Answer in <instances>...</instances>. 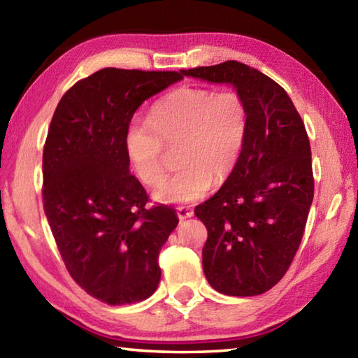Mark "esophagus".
<instances>
[{
	"label": "esophagus",
	"instance_id": "obj_1",
	"mask_svg": "<svg viewBox=\"0 0 358 358\" xmlns=\"http://www.w3.org/2000/svg\"><path fill=\"white\" fill-rule=\"evenodd\" d=\"M192 215H194V211L189 207H178L177 208V216H178L180 221L186 220V217H191Z\"/></svg>",
	"mask_w": 358,
	"mask_h": 358
}]
</instances>
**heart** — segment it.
<instances>
[{"label":"heart","instance_id":"obj_1","mask_svg":"<svg viewBox=\"0 0 358 358\" xmlns=\"http://www.w3.org/2000/svg\"><path fill=\"white\" fill-rule=\"evenodd\" d=\"M250 131V107L235 88L181 87L151 107L150 120H132L126 129L131 166L147 186L166 173V147L180 145L178 172L155 191L166 203H192L237 169Z\"/></svg>","mask_w":358,"mask_h":358}]
</instances>
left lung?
Returning a JSON list of instances; mask_svg holds the SVG:
<instances>
[{"label": "left lung", "instance_id": "left-lung-1", "mask_svg": "<svg viewBox=\"0 0 358 358\" xmlns=\"http://www.w3.org/2000/svg\"><path fill=\"white\" fill-rule=\"evenodd\" d=\"M181 74L232 83L250 107V131L237 169L194 213L208 230L202 265L210 286L234 296L264 294L292 264L313 203L305 123L281 85L240 62Z\"/></svg>", "mask_w": 358, "mask_h": 358}]
</instances>
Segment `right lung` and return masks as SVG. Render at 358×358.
<instances>
[{
	"instance_id": "obj_1",
	"label": "right lung",
	"mask_w": 358,
	"mask_h": 358,
	"mask_svg": "<svg viewBox=\"0 0 358 358\" xmlns=\"http://www.w3.org/2000/svg\"><path fill=\"white\" fill-rule=\"evenodd\" d=\"M183 76L106 68L58 102L42 155V203L78 286L107 305L142 301L161 280L162 245L178 217L129 173L126 129L145 99Z\"/></svg>"
}]
</instances>
